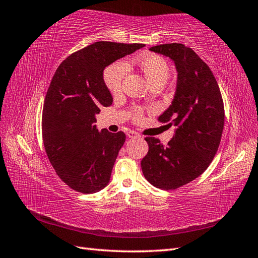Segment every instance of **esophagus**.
<instances>
[{
    "mask_svg": "<svg viewBox=\"0 0 258 258\" xmlns=\"http://www.w3.org/2000/svg\"><path fill=\"white\" fill-rule=\"evenodd\" d=\"M127 136L130 139H140L141 138V136L136 132H134V131H130V132H127Z\"/></svg>",
    "mask_w": 258,
    "mask_h": 258,
    "instance_id": "34e87169",
    "label": "esophagus"
}]
</instances>
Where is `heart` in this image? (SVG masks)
<instances>
[{
	"label": "heart",
	"instance_id": "heart-1",
	"mask_svg": "<svg viewBox=\"0 0 258 258\" xmlns=\"http://www.w3.org/2000/svg\"><path fill=\"white\" fill-rule=\"evenodd\" d=\"M136 64L139 65L142 73L144 74L145 79L150 84L163 82L164 84L169 78V67L167 62L163 57L153 54L142 55L136 59ZM127 64L123 61H117L105 70L104 72V82L107 86L109 92L113 94H117L122 91L123 81L127 74ZM136 117H140L138 115Z\"/></svg>",
	"mask_w": 258,
	"mask_h": 258
}]
</instances>
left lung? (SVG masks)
I'll return each instance as SVG.
<instances>
[{
	"label": "left lung",
	"instance_id": "obj_1",
	"mask_svg": "<svg viewBox=\"0 0 258 258\" xmlns=\"http://www.w3.org/2000/svg\"><path fill=\"white\" fill-rule=\"evenodd\" d=\"M150 51L172 59L177 72L172 104L158 119L174 125L167 145L146 138L149 153L142 160L145 178L158 188L175 189L204 173L221 143L224 105L211 69L191 50L179 43L161 44Z\"/></svg>",
	"mask_w": 258,
	"mask_h": 258
}]
</instances>
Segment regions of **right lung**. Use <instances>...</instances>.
<instances>
[{"label": "right lung", "instance_id": "obj_1", "mask_svg": "<svg viewBox=\"0 0 258 258\" xmlns=\"http://www.w3.org/2000/svg\"><path fill=\"white\" fill-rule=\"evenodd\" d=\"M143 46L96 42L65 58L54 74L43 106V142L56 174L71 188L92 194L109 183L126 135L98 131L94 124L100 107L113 103L104 70Z\"/></svg>", "mask_w": 258, "mask_h": 258}]
</instances>
